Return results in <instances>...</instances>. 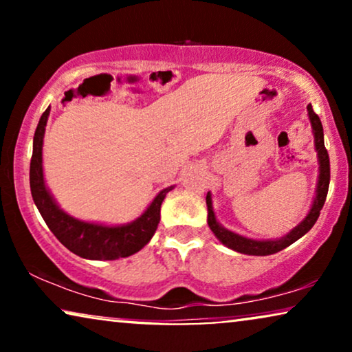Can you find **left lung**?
Listing matches in <instances>:
<instances>
[{
    "label": "left lung",
    "instance_id": "obj_1",
    "mask_svg": "<svg viewBox=\"0 0 352 352\" xmlns=\"http://www.w3.org/2000/svg\"><path fill=\"white\" fill-rule=\"evenodd\" d=\"M307 113H309V120L312 124V131H314L316 139V151L317 157H319V182H317V194L316 200L312 204V208L305 219L292 230L290 234H287L285 237L278 240H252L242 235L230 232V230L221 228L218 221L214 218L213 205H211V195L206 194V206H208V226L213 230V234L223 242L226 247L235 250V252L243 253V254H254V256H267V254H274L280 250L290 247L293 242H296L298 239H301L306 232H309L312 226L316 224L317 218H319L320 210L324 208L327 194H329V184H330V158L329 152H327L325 144H324V128H322L320 118L314 110L312 105H307Z\"/></svg>",
    "mask_w": 352,
    "mask_h": 352
}]
</instances>
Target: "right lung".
<instances>
[{
    "mask_svg": "<svg viewBox=\"0 0 352 352\" xmlns=\"http://www.w3.org/2000/svg\"><path fill=\"white\" fill-rule=\"evenodd\" d=\"M47 117H50V107L43 112L35 136H33L30 190L33 201L51 232L72 253L86 259L126 258L146 247L160 223L162 201L173 187L163 189L148 205V208L144 211L141 218L133 221L131 224L109 228V226L85 223V221L72 218L56 205L54 199L46 189L45 177H43L41 151Z\"/></svg>",
    "mask_w": 352,
    "mask_h": 352,
    "instance_id": "1",
    "label": "right lung"
}]
</instances>
